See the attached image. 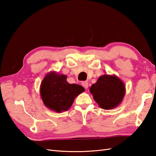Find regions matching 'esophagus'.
I'll return each mask as SVG.
<instances>
[{"instance_id": "esophagus-1", "label": "esophagus", "mask_w": 156, "mask_h": 156, "mask_svg": "<svg viewBox=\"0 0 156 156\" xmlns=\"http://www.w3.org/2000/svg\"><path fill=\"white\" fill-rule=\"evenodd\" d=\"M82 86H83L84 88H85V89H87L88 87V84L87 82L84 81V82L82 83Z\"/></svg>"}]
</instances>
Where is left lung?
<instances>
[{
    "mask_svg": "<svg viewBox=\"0 0 156 156\" xmlns=\"http://www.w3.org/2000/svg\"><path fill=\"white\" fill-rule=\"evenodd\" d=\"M90 92L100 107L111 110L119 106L123 100L126 86L116 75L104 74L90 87Z\"/></svg>",
    "mask_w": 156,
    "mask_h": 156,
    "instance_id": "left-lung-1",
    "label": "left lung"
}]
</instances>
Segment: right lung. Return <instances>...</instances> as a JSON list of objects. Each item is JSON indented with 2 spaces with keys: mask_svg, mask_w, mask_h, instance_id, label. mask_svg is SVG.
I'll return each instance as SVG.
<instances>
[{
  "mask_svg": "<svg viewBox=\"0 0 156 156\" xmlns=\"http://www.w3.org/2000/svg\"><path fill=\"white\" fill-rule=\"evenodd\" d=\"M84 91L82 86L68 83L66 75L51 71L42 80L40 94L46 107L60 113L68 111L75 98Z\"/></svg>",
  "mask_w": 156,
  "mask_h": 156,
  "instance_id": "add662e5",
  "label": "right lung"
}]
</instances>
